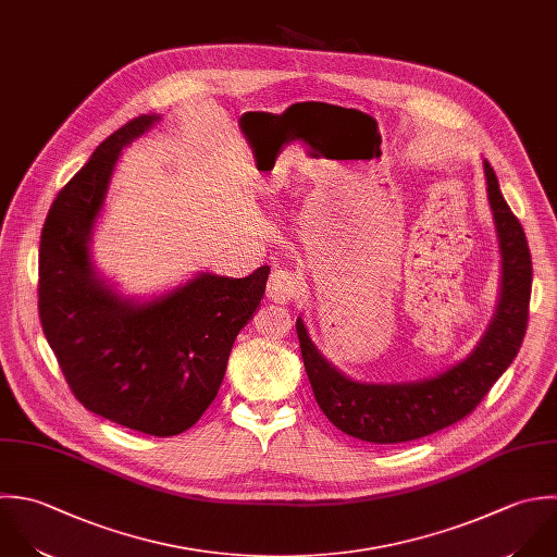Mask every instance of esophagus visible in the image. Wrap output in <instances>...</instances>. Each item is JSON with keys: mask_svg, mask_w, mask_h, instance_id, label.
Listing matches in <instances>:
<instances>
[{"mask_svg": "<svg viewBox=\"0 0 557 557\" xmlns=\"http://www.w3.org/2000/svg\"><path fill=\"white\" fill-rule=\"evenodd\" d=\"M304 290L301 280L286 269H275L267 284V297L275 304H290Z\"/></svg>", "mask_w": 557, "mask_h": 557, "instance_id": "1", "label": "esophagus"}]
</instances>
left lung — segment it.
I'll return each mask as SVG.
<instances>
[{"mask_svg": "<svg viewBox=\"0 0 557 557\" xmlns=\"http://www.w3.org/2000/svg\"><path fill=\"white\" fill-rule=\"evenodd\" d=\"M484 173L502 253V284L495 314L467 358L417 382H360L336 369L312 343L304 317L297 319L304 367L317 404L347 436L395 445L441 432L471 414L517 358L530 317L532 256L523 225L504 199L486 158Z\"/></svg>", "mask_w": 557, "mask_h": 557, "instance_id": "left-lung-1", "label": "left lung"}]
</instances>
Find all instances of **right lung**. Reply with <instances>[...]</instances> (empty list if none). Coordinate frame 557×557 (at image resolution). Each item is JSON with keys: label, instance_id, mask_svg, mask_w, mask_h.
Wrapping results in <instances>:
<instances>
[{"label": "right lung", "instance_id": "add662e5", "mask_svg": "<svg viewBox=\"0 0 557 557\" xmlns=\"http://www.w3.org/2000/svg\"><path fill=\"white\" fill-rule=\"evenodd\" d=\"M160 119L140 114L110 134L53 199L38 249V314L88 412L164 438L193 428L214 401L271 269L238 280L201 271L149 299L125 297L97 271L90 247L114 166Z\"/></svg>", "mask_w": 557, "mask_h": 557}]
</instances>
